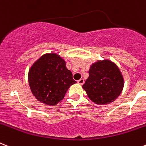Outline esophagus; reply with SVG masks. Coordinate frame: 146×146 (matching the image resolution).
<instances>
[{"instance_id": "obj_1", "label": "esophagus", "mask_w": 146, "mask_h": 146, "mask_svg": "<svg viewBox=\"0 0 146 146\" xmlns=\"http://www.w3.org/2000/svg\"><path fill=\"white\" fill-rule=\"evenodd\" d=\"M78 83H79L80 85H83V83H84V79H83V78H81V79H80L78 81Z\"/></svg>"}]
</instances>
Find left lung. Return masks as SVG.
<instances>
[{"label":"left lung","mask_w":146,"mask_h":146,"mask_svg":"<svg viewBox=\"0 0 146 146\" xmlns=\"http://www.w3.org/2000/svg\"><path fill=\"white\" fill-rule=\"evenodd\" d=\"M88 74L83 88L88 98L95 104H109L121 94L124 79L117 66L112 61H97L91 66Z\"/></svg>","instance_id":"1"}]
</instances>
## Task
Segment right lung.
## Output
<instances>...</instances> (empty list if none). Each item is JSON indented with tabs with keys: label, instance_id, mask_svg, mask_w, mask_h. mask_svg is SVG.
I'll return each mask as SVG.
<instances>
[{
	"label": "right lung",
	"instance_id": "obj_1",
	"mask_svg": "<svg viewBox=\"0 0 146 146\" xmlns=\"http://www.w3.org/2000/svg\"><path fill=\"white\" fill-rule=\"evenodd\" d=\"M29 84L33 95L46 105L55 106L63 99L68 88L77 82L58 54L41 56L31 66Z\"/></svg>",
	"mask_w": 146,
	"mask_h": 146
}]
</instances>
